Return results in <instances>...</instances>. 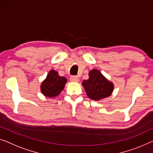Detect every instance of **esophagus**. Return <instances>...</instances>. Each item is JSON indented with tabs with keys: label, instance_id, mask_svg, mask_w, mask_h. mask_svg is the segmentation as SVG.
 Segmentation results:
<instances>
[{
	"label": "esophagus",
	"instance_id": "esophagus-1",
	"mask_svg": "<svg viewBox=\"0 0 153 153\" xmlns=\"http://www.w3.org/2000/svg\"><path fill=\"white\" fill-rule=\"evenodd\" d=\"M70 80L71 82H79V78L77 76H72L71 77Z\"/></svg>",
	"mask_w": 153,
	"mask_h": 153
}]
</instances>
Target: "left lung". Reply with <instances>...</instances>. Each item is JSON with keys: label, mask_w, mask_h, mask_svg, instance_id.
I'll return each instance as SVG.
<instances>
[{"label": "left lung", "mask_w": 153, "mask_h": 153, "mask_svg": "<svg viewBox=\"0 0 153 153\" xmlns=\"http://www.w3.org/2000/svg\"><path fill=\"white\" fill-rule=\"evenodd\" d=\"M82 85L88 97L96 101L110 96L114 89L113 82L109 81L100 71L96 68L90 71L89 79L83 80Z\"/></svg>", "instance_id": "1"}]
</instances>
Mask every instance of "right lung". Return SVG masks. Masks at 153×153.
<instances>
[{
	"label": "right lung",
	"mask_w": 153,
	"mask_h": 153,
	"mask_svg": "<svg viewBox=\"0 0 153 153\" xmlns=\"http://www.w3.org/2000/svg\"><path fill=\"white\" fill-rule=\"evenodd\" d=\"M66 82V77L59 76L58 72L55 70H51L46 79L42 82L41 92L46 97L55 98L64 89Z\"/></svg>",
	"instance_id": "1"
}]
</instances>
